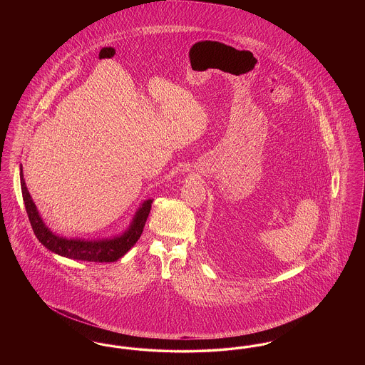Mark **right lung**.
Returning a JSON list of instances; mask_svg holds the SVG:
<instances>
[{
    "instance_id": "obj_1",
    "label": "right lung",
    "mask_w": 365,
    "mask_h": 365,
    "mask_svg": "<svg viewBox=\"0 0 365 365\" xmlns=\"http://www.w3.org/2000/svg\"><path fill=\"white\" fill-rule=\"evenodd\" d=\"M20 185L24 207L29 215V220L34 230L35 237L46 249L53 253L72 259V260L93 261V262H112L123 257L139 240L149 212L152 208L153 200H146L134 215V219L130 227L123 232L122 235L86 241L78 238H64L53 234L52 231L43 223L39 212L35 207L34 201L27 190L26 182L23 179V168L20 165Z\"/></svg>"
}]
</instances>
